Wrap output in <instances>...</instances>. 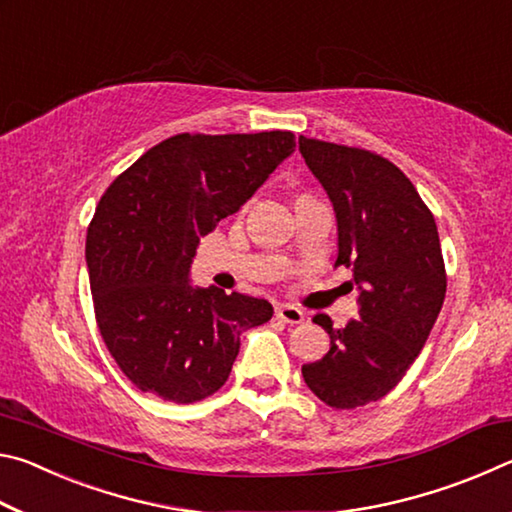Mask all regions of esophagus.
<instances>
[{
    "instance_id": "34e87169",
    "label": "esophagus",
    "mask_w": 512,
    "mask_h": 512,
    "mask_svg": "<svg viewBox=\"0 0 512 512\" xmlns=\"http://www.w3.org/2000/svg\"><path fill=\"white\" fill-rule=\"evenodd\" d=\"M275 316L280 318V320H284V323H289V325H300L302 320L307 318L305 311L298 309V307H293V305H280V307L275 309Z\"/></svg>"
}]
</instances>
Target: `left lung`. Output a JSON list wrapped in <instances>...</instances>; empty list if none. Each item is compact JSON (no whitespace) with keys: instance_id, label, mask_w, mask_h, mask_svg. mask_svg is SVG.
Wrapping results in <instances>:
<instances>
[{"instance_id":"8db88e82","label":"left lung","mask_w":512,"mask_h":512,"mask_svg":"<svg viewBox=\"0 0 512 512\" xmlns=\"http://www.w3.org/2000/svg\"><path fill=\"white\" fill-rule=\"evenodd\" d=\"M298 149L334 205L336 266H350L361 291L359 320L334 329L314 316L329 352L302 377L320 402L354 409L391 393L429 339L447 291L438 228L411 180L379 153L302 135Z\"/></svg>"}]
</instances>
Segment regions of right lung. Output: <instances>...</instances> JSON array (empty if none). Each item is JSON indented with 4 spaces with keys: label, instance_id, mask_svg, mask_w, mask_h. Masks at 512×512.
Here are the masks:
<instances>
[{
    "label": "right lung",
    "instance_id": "add662e5",
    "mask_svg": "<svg viewBox=\"0 0 512 512\" xmlns=\"http://www.w3.org/2000/svg\"><path fill=\"white\" fill-rule=\"evenodd\" d=\"M296 135L180 133L155 144L103 192L85 239L101 339L144 393L192 404L219 391L239 336L271 320L262 298L192 289L201 237L241 210Z\"/></svg>",
    "mask_w": 512,
    "mask_h": 512
}]
</instances>
